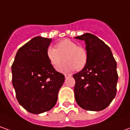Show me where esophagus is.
Returning a JSON list of instances; mask_svg holds the SVG:
<instances>
[{
	"instance_id": "34e87169",
	"label": "esophagus",
	"mask_w": 130,
	"mask_h": 130,
	"mask_svg": "<svg viewBox=\"0 0 130 130\" xmlns=\"http://www.w3.org/2000/svg\"><path fill=\"white\" fill-rule=\"evenodd\" d=\"M70 76H72V74H65V78H68Z\"/></svg>"
}]
</instances>
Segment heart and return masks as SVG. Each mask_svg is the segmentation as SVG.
<instances>
[{"instance_id":"heart-1","label":"heart","mask_w":130,"mask_h":130,"mask_svg":"<svg viewBox=\"0 0 130 130\" xmlns=\"http://www.w3.org/2000/svg\"><path fill=\"white\" fill-rule=\"evenodd\" d=\"M46 56L51 65L61 72H70L76 69L81 70L86 65L88 54L84 48L77 46L70 40H62L56 44V48L49 46L46 49Z\"/></svg>"}]
</instances>
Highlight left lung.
Listing matches in <instances>:
<instances>
[{
	"label": "left lung",
	"mask_w": 130,
	"mask_h": 130,
	"mask_svg": "<svg viewBox=\"0 0 130 130\" xmlns=\"http://www.w3.org/2000/svg\"><path fill=\"white\" fill-rule=\"evenodd\" d=\"M75 38L84 40L88 54L86 65L73 75L76 103L85 110L102 111L116 95V61L110 48L95 35L85 33Z\"/></svg>",
	"instance_id": "left-lung-1"
}]
</instances>
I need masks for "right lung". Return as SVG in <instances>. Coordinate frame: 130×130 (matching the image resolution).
I'll return each instance as SVG.
<instances>
[{
	"label": "right lung",
	"instance_id": "1",
	"mask_svg": "<svg viewBox=\"0 0 130 130\" xmlns=\"http://www.w3.org/2000/svg\"><path fill=\"white\" fill-rule=\"evenodd\" d=\"M51 39L35 37L22 46L12 65V85L19 103L31 113L49 111L58 100L65 76L46 56Z\"/></svg>",
	"mask_w": 130,
	"mask_h": 130
}]
</instances>
